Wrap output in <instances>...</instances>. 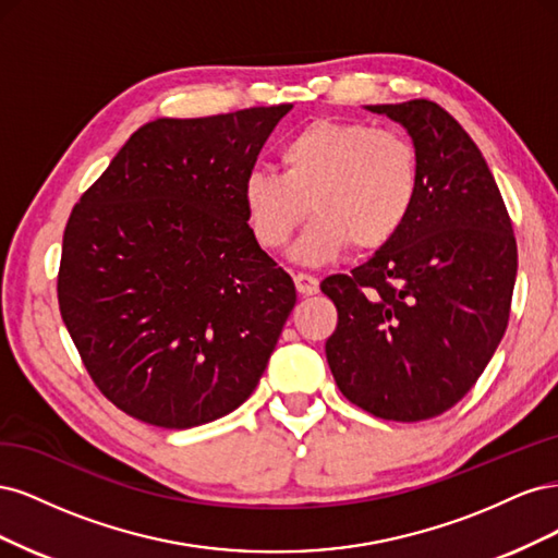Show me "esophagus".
<instances>
[{"instance_id":"1","label":"esophagus","mask_w":558,"mask_h":558,"mask_svg":"<svg viewBox=\"0 0 558 558\" xmlns=\"http://www.w3.org/2000/svg\"><path fill=\"white\" fill-rule=\"evenodd\" d=\"M293 279H295L298 293H302V295H314V293H318V279H316V277H312V275H307V272H298Z\"/></svg>"}]
</instances>
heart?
<instances>
[{"instance_id": "heart-1", "label": "heart", "mask_w": 558, "mask_h": 558, "mask_svg": "<svg viewBox=\"0 0 558 558\" xmlns=\"http://www.w3.org/2000/svg\"><path fill=\"white\" fill-rule=\"evenodd\" d=\"M281 172L253 170L242 185L246 221L267 251H279L310 216L293 248L307 265L351 246H386L408 223L421 183L416 144L396 128L316 118L279 146Z\"/></svg>"}]
</instances>
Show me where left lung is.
<instances>
[{"instance_id":"left-lung-1","label":"left lung","mask_w":558,"mask_h":558,"mask_svg":"<svg viewBox=\"0 0 558 558\" xmlns=\"http://www.w3.org/2000/svg\"><path fill=\"white\" fill-rule=\"evenodd\" d=\"M367 109L408 128L421 183L396 238L320 283L337 307L326 356L349 402L412 424L451 410L492 361L510 320L517 240L480 148L442 107Z\"/></svg>"}]
</instances>
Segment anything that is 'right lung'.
Here are the masks:
<instances>
[{
  "label": "right lung",
  "mask_w": 558,
  "mask_h": 558,
  "mask_svg": "<svg viewBox=\"0 0 558 558\" xmlns=\"http://www.w3.org/2000/svg\"><path fill=\"white\" fill-rule=\"evenodd\" d=\"M289 111L146 123L70 214L62 320L99 393L144 424L183 430L238 410L295 307L242 199Z\"/></svg>",
  "instance_id": "add662e5"
}]
</instances>
